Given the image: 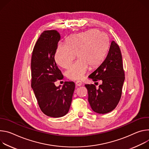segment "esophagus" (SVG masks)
<instances>
[{
  "label": "esophagus",
  "instance_id": "34e87169",
  "mask_svg": "<svg viewBox=\"0 0 149 149\" xmlns=\"http://www.w3.org/2000/svg\"><path fill=\"white\" fill-rule=\"evenodd\" d=\"M76 85L78 86H81L82 85V81H80V80H77L76 81Z\"/></svg>",
  "mask_w": 149,
  "mask_h": 149
}]
</instances>
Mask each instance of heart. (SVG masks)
Wrapping results in <instances>:
<instances>
[{
    "instance_id": "b5f03b06",
    "label": "heart",
    "mask_w": 149,
    "mask_h": 149,
    "mask_svg": "<svg viewBox=\"0 0 149 149\" xmlns=\"http://www.w3.org/2000/svg\"><path fill=\"white\" fill-rule=\"evenodd\" d=\"M110 40L104 32L91 29L70 36L66 44H58L54 54L56 62L65 68L76 57L78 58L65 72L72 80L83 78L89 65L91 67L100 64L104 59L109 47Z\"/></svg>"
}]
</instances>
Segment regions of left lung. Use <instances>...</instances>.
<instances>
[{"label": "left lung", "mask_w": 149, "mask_h": 149, "mask_svg": "<svg viewBox=\"0 0 149 149\" xmlns=\"http://www.w3.org/2000/svg\"><path fill=\"white\" fill-rule=\"evenodd\" d=\"M89 77L93 81H102L97 89L93 84L85 85L92 110L99 113L112 111L120 102L125 79L121 52L114 41L111 44L105 60Z\"/></svg>", "instance_id": "8db88e82"}]
</instances>
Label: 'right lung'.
<instances>
[{"label": "right lung", "instance_id": "1", "mask_svg": "<svg viewBox=\"0 0 149 149\" xmlns=\"http://www.w3.org/2000/svg\"><path fill=\"white\" fill-rule=\"evenodd\" d=\"M60 40L57 31H44L33 49L31 63V87L38 105L44 114L54 118L68 113L75 88L73 81H65L61 88L54 84L63 79L54 59Z\"/></svg>", "mask_w": 149, "mask_h": 149}]
</instances>
